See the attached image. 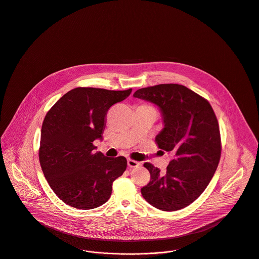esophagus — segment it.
Returning <instances> with one entry per match:
<instances>
[{"label":"esophagus","mask_w":259,"mask_h":259,"mask_svg":"<svg viewBox=\"0 0 259 259\" xmlns=\"http://www.w3.org/2000/svg\"><path fill=\"white\" fill-rule=\"evenodd\" d=\"M127 163H128V166L133 168V167H137L140 165V162L136 161V160H133V159H128L127 160Z\"/></svg>","instance_id":"34e87169"}]
</instances>
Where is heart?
Returning <instances> with one entry per match:
<instances>
[{
    "mask_svg": "<svg viewBox=\"0 0 259 259\" xmlns=\"http://www.w3.org/2000/svg\"><path fill=\"white\" fill-rule=\"evenodd\" d=\"M148 107H149V106H148Z\"/></svg>",
    "mask_w": 259,
    "mask_h": 259,
    "instance_id": "obj_1",
    "label": "heart"
}]
</instances>
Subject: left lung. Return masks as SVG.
<instances>
[{
  "label": "left lung",
  "mask_w": 259,
  "mask_h": 259,
  "mask_svg": "<svg viewBox=\"0 0 259 259\" xmlns=\"http://www.w3.org/2000/svg\"><path fill=\"white\" fill-rule=\"evenodd\" d=\"M133 97L150 102L161 111L164 127L155 142L172 156L165 174L144 163L150 182L141 194L161 211L184 209L206 190L220 161L221 136L214 110L206 99L178 83L139 89Z\"/></svg>",
  "instance_id": "8db88e82"
}]
</instances>
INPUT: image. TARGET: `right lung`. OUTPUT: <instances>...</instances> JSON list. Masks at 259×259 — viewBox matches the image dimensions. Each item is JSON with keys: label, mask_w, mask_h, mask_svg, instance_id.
I'll return each instance as SVG.
<instances>
[{"label": "right lung", "mask_w": 259, "mask_h": 259, "mask_svg": "<svg viewBox=\"0 0 259 259\" xmlns=\"http://www.w3.org/2000/svg\"><path fill=\"white\" fill-rule=\"evenodd\" d=\"M131 92L76 88L47 112L39 161L50 188L66 205L90 210L110 199L113 182L126 170L127 160L95 152L93 142L102 139L108 110Z\"/></svg>", "instance_id": "right-lung-1"}]
</instances>
